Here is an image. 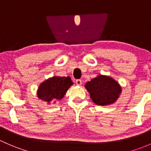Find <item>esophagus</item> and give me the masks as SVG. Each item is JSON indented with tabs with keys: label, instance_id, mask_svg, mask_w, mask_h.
I'll use <instances>...</instances> for the list:
<instances>
[{
	"label": "esophagus",
	"instance_id": "1",
	"mask_svg": "<svg viewBox=\"0 0 151 151\" xmlns=\"http://www.w3.org/2000/svg\"><path fill=\"white\" fill-rule=\"evenodd\" d=\"M76 84L78 85V86H81V85L82 84V81H81V79H77V80L76 81Z\"/></svg>",
	"mask_w": 151,
	"mask_h": 151
}]
</instances>
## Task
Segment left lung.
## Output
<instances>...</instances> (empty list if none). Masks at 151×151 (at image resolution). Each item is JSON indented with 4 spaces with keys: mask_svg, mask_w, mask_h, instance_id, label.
I'll list each match as a JSON object with an SVG mask.
<instances>
[{
    "mask_svg": "<svg viewBox=\"0 0 151 151\" xmlns=\"http://www.w3.org/2000/svg\"><path fill=\"white\" fill-rule=\"evenodd\" d=\"M93 102L98 105H108L117 100L122 93L119 83L110 76L99 75L85 84Z\"/></svg>",
    "mask_w": 151,
    "mask_h": 151,
    "instance_id": "8db88e82",
    "label": "left lung"
}]
</instances>
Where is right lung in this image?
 Listing matches in <instances>:
<instances>
[{"instance_id":"1","label":"right lung","mask_w":151,"mask_h":151,"mask_svg":"<svg viewBox=\"0 0 151 151\" xmlns=\"http://www.w3.org/2000/svg\"><path fill=\"white\" fill-rule=\"evenodd\" d=\"M73 84L69 76L49 78L40 84L37 91L38 97L49 104L52 101L60 100L64 97L65 93Z\"/></svg>"}]
</instances>
